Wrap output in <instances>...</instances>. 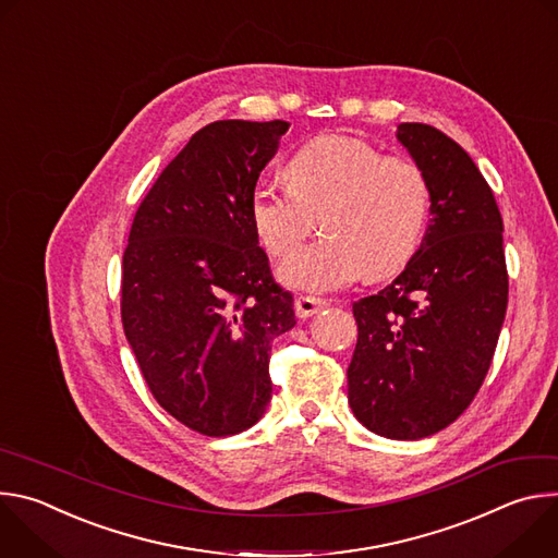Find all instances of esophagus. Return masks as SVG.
<instances>
[{"mask_svg":"<svg viewBox=\"0 0 558 558\" xmlns=\"http://www.w3.org/2000/svg\"><path fill=\"white\" fill-rule=\"evenodd\" d=\"M329 302L323 300V298H313V295H300L295 300V315L302 317V320H306V317H311L313 313H317L320 308H325Z\"/></svg>","mask_w":558,"mask_h":558,"instance_id":"34e87169","label":"esophagus"}]
</instances>
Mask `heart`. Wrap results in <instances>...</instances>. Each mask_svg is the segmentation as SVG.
Listing matches in <instances>:
<instances>
[{"instance_id": "obj_1", "label": "heart", "mask_w": 558, "mask_h": 558, "mask_svg": "<svg viewBox=\"0 0 558 558\" xmlns=\"http://www.w3.org/2000/svg\"><path fill=\"white\" fill-rule=\"evenodd\" d=\"M289 187L258 185L250 201L265 250L289 256L313 231L327 233L291 258L278 278L293 289L333 291L362 278L400 271L422 245L430 216V183L413 158L384 156L344 134L317 136L284 168Z\"/></svg>"}]
</instances>
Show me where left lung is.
Wrapping results in <instances>:
<instances>
[{
    "label": "left lung",
    "mask_w": 558,
    "mask_h": 558,
    "mask_svg": "<svg viewBox=\"0 0 558 558\" xmlns=\"http://www.w3.org/2000/svg\"><path fill=\"white\" fill-rule=\"evenodd\" d=\"M430 183V225L404 271L353 302L349 404L371 433L422 439L452 424L490 368L508 306L504 220L468 151L426 123L397 125Z\"/></svg>",
    "instance_id": "1"
}]
</instances>
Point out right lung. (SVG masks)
<instances>
[{
    "label": "right lung",
    "mask_w": 558,
    "mask_h": 558,
    "mask_svg": "<svg viewBox=\"0 0 558 558\" xmlns=\"http://www.w3.org/2000/svg\"><path fill=\"white\" fill-rule=\"evenodd\" d=\"M287 121L198 130L136 209L121 320L141 373L174 420L207 437L252 428L271 400V342L293 298L271 276L250 201Z\"/></svg>",
    "instance_id": "add662e5"
}]
</instances>
